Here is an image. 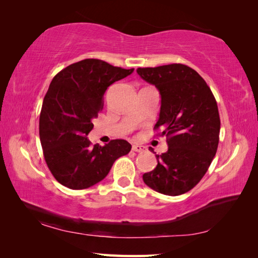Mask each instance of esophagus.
<instances>
[{
	"label": "esophagus",
	"instance_id": "1",
	"mask_svg": "<svg viewBox=\"0 0 258 258\" xmlns=\"http://www.w3.org/2000/svg\"><path fill=\"white\" fill-rule=\"evenodd\" d=\"M132 150H133L134 152H139V153H141V152H144V151H145V146H142V145H139V144H135V145H133V146H132Z\"/></svg>",
	"mask_w": 258,
	"mask_h": 258
}]
</instances>
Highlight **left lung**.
<instances>
[{
  "label": "left lung",
  "instance_id": "8db88e82",
  "mask_svg": "<svg viewBox=\"0 0 258 258\" xmlns=\"http://www.w3.org/2000/svg\"><path fill=\"white\" fill-rule=\"evenodd\" d=\"M136 72L160 92L154 128L162 130L168 145L143 180L161 194H184L204 176L216 154L221 130L216 100L204 79L187 65L139 68Z\"/></svg>",
  "mask_w": 258,
  "mask_h": 258
}]
</instances>
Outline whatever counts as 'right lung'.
<instances>
[{"mask_svg":"<svg viewBox=\"0 0 258 258\" xmlns=\"http://www.w3.org/2000/svg\"><path fill=\"white\" fill-rule=\"evenodd\" d=\"M134 69L86 58L63 69L52 80L40 115V140L47 167L59 184L84 189L106 177L113 163L128 154L125 140L91 145L92 120L104 105V93Z\"/></svg>","mask_w":258,"mask_h":258,"instance_id":"add662e5","label":"right lung"}]
</instances>
